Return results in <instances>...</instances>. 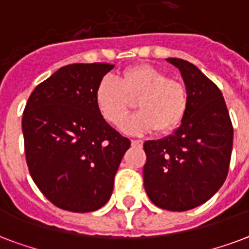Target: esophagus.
Segmentation results:
<instances>
[{"mask_svg": "<svg viewBox=\"0 0 249 249\" xmlns=\"http://www.w3.org/2000/svg\"><path fill=\"white\" fill-rule=\"evenodd\" d=\"M131 144L134 146H142V140H139V139H134L131 140Z\"/></svg>", "mask_w": 249, "mask_h": 249, "instance_id": "obj_1", "label": "esophagus"}]
</instances>
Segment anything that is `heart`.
I'll return each mask as SVG.
<instances>
[{
    "label": "heart",
    "instance_id": "heart-1",
    "mask_svg": "<svg viewBox=\"0 0 249 249\" xmlns=\"http://www.w3.org/2000/svg\"><path fill=\"white\" fill-rule=\"evenodd\" d=\"M135 101L138 113L122 123L124 132L170 134L182 124L188 110V92L183 83L149 65L128 67L118 79L105 76L94 89L98 113L107 123L119 124Z\"/></svg>",
    "mask_w": 249,
    "mask_h": 249
}]
</instances>
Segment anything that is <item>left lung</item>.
<instances>
[{
    "label": "left lung",
    "instance_id": "left-lung-1",
    "mask_svg": "<svg viewBox=\"0 0 249 249\" xmlns=\"http://www.w3.org/2000/svg\"><path fill=\"white\" fill-rule=\"evenodd\" d=\"M177 66L188 92V110L174 134L144 142V187L161 209L184 212L208 201L225 182L234 128L221 90L184 59Z\"/></svg>",
    "mask_w": 249,
    "mask_h": 249
}]
</instances>
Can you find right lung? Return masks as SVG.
I'll use <instances>...</instances> for the list:
<instances>
[{
    "label": "right lung",
    "instance_id": "1",
    "mask_svg": "<svg viewBox=\"0 0 249 249\" xmlns=\"http://www.w3.org/2000/svg\"><path fill=\"white\" fill-rule=\"evenodd\" d=\"M113 67H61L35 88L23 111L31 177L42 195L63 211L87 213L104 207L130 148V140L107 124L94 103L96 87Z\"/></svg>",
    "mask_w": 249,
    "mask_h": 249
}]
</instances>
